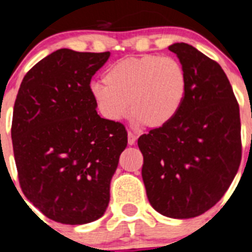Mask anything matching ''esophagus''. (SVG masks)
Listing matches in <instances>:
<instances>
[{
  "label": "esophagus",
  "mask_w": 252,
  "mask_h": 252,
  "mask_svg": "<svg viewBox=\"0 0 252 252\" xmlns=\"http://www.w3.org/2000/svg\"><path fill=\"white\" fill-rule=\"evenodd\" d=\"M135 140H137V135L133 134L131 131H128V144L129 146H133V144H135Z\"/></svg>",
  "instance_id": "34e87169"
}]
</instances>
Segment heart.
Masks as SVG:
<instances>
[{
    "instance_id": "heart-1",
    "label": "heart",
    "mask_w": 252,
    "mask_h": 252,
    "mask_svg": "<svg viewBox=\"0 0 252 252\" xmlns=\"http://www.w3.org/2000/svg\"><path fill=\"white\" fill-rule=\"evenodd\" d=\"M104 84L92 85L94 103L105 119L131 117L143 126H168L182 109L188 88L185 67L177 59L151 54L122 59L108 67Z\"/></svg>"
}]
</instances>
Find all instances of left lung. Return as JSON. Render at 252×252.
<instances>
[{
	"instance_id": "obj_1",
	"label": "left lung",
	"mask_w": 252,
	"mask_h": 252,
	"mask_svg": "<svg viewBox=\"0 0 252 252\" xmlns=\"http://www.w3.org/2000/svg\"><path fill=\"white\" fill-rule=\"evenodd\" d=\"M168 49L187 72V94L172 123L138 139L142 177L154 210L191 219L214 207L239 171L240 108L216 61L185 42Z\"/></svg>"
}]
</instances>
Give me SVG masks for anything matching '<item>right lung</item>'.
Returning a JSON list of instances; mask_svg holds the SVG:
<instances>
[{"mask_svg":"<svg viewBox=\"0 0 252 252\" xmlns=\"http://www.w3.org/2000/svg\"><path fill=\"white\" fill-rule=\"evenodd\" d=\"M109 56L56 50L27 71L16 96L11 137L20 186L60 223L103 216L128 143L123 124L98 115L90 92L93 75Z\"/></svg>","mask_w":252,"mask_h":252,"instance_id":"obj_1","label":"right lung"}]
</instances>
